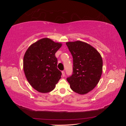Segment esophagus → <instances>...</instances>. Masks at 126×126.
<instances>
[{
    "instance_id": "34e87169",
    "label": "esophagus",
    "mask_w": 126,
    "mask_h": 126,
    "mask_svg": "<svg viewBox=\"0 0 126 126\" xmlns=\"http://www.w3.org/2000/svg\"><path fill=\"white\" fill-rule=\"evenodd\" d=\"M62 76L63 77H64L65 76V72H64V71L62 72Z\"/></svg>"
}]
</instances>
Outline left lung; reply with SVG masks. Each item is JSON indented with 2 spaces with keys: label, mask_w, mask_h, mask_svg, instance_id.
Returning <instances> with one entry per match:
<instances>
[{
  "label": "left lung",
  "mask_w": 126,
  "mask_h": 126,
  "mask_svg": "<svg viewBox=\"0 0 126 126\" xmlns=\"http://www.w3.org/2000/svg\"><path fill=\"white\" fill-rule=\"evenodd\" d=\"M66 44L73 59L72 75L67 78L72 91L85 94L95 88L101 78L103 61L100 53L87 43L77 40Z\"/></svg>",
  "instance_id": "obj_1"
}]
</instances>
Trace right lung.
Here are the masks:
<instances>
[{
  "mask_svg": "<svg viewBox=\"0 0 126 126\" xmlns=\"http://www.w3.org/2000/svg\"><path fill=\"white\" fill-rule=\"evenodd\" d=\"M62 44L44 38L29 47L23 58V69L29 84L36 91L46 93L53 91L61 78L55 53Z\"/></svg>",
  "mask_w": 126,
  "mask_h": 126,
  "instance_id": "1",
  "label": "right lung"
}]
</instances>
